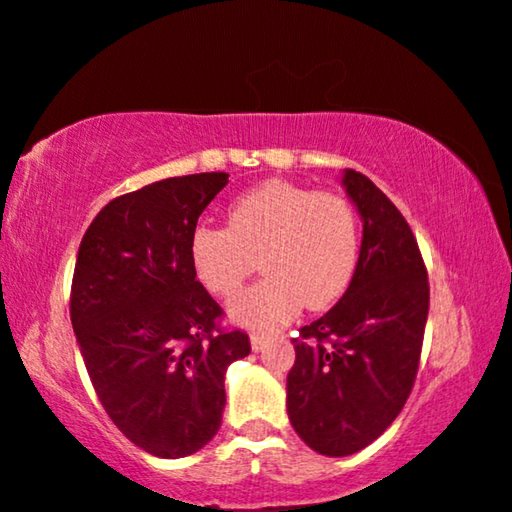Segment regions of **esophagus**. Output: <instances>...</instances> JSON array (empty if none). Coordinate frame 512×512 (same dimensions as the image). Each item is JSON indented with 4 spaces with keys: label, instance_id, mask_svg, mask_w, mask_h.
I'll return each mask as SVG.
<instances>
[{
    "label": "esophagus",
    "instance_id": "1",
    "mask_svg": "<svg viewBox=\"0 0 512 512\" xmlns=\"http://www.w3.org/2000/svg\"><path fill=\"white\" fill-rule=\"evenodd\" d=\"M266 343H268L266 336H259V334L250 336V348H253V352H264Z\"/></svg>",
    "mask_w": 512,
    "mask_h": 512
}]
</instances>
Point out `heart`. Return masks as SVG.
Wrapping results in <instances>:
<instances>
[{
  "label": "heart",
  "mask_w": 512,
  "mask_h": 512,
  "mask_svg": "<svg viewBox=\"0 0 512 512\" xmlns=\"http://www.w3.org/2000/svg\"><path fill=\"white\" fill-rule=\"evenodd\" d=\"M189 257L198 282L216 296H232L259 259L266 277L230 302L228 316L253 332H273L305 305L325 309L348 291L359 219L343 196L268 180L230 203L225 228H196Z\"/></svg>",
  "instance_id": "heart-1"
}]
</instances>
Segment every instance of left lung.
Segmentation results:
<instances>
[{"instance_id": "obj_1", "label": "left lung", "mask_w": 512, "mask_h": 512, "mask_svg": "<svg viewBox=\"0 0 512 512\" xmlns=\"http://www.w3.org/2000/svg\"><path fill=\"white\" fill-rule=\"evenodd\" d=\"M341 185L363 221L357 271L343 298L293 341L287 411L323 456H350L377 440L409 397L429 314L418 241L400 210L359 171Z\"/></svg>"}]
</instances>
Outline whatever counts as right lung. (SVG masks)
Returning <instances> with one entry per match:
<instances>
[{
    "instance_id": "right-lung-1",
    "label": "right lung",
    "mask_w": 512,
    "mask_h": 512,
    "mask_svg": "<svg viewBox=\"0 0 512 512\" xmlns=\"http://www.w3.org/2000/svg\"><path fill=\"white\" fill-rule=\"evenodd\" d=\"M228 173L164 178L110 201L83 235L72 327L94 391L144 452L183 458L221 427L225 370L250 354L223 332L216 300L196 280L189 244Z\"/></svg>"
}]
</instances>
